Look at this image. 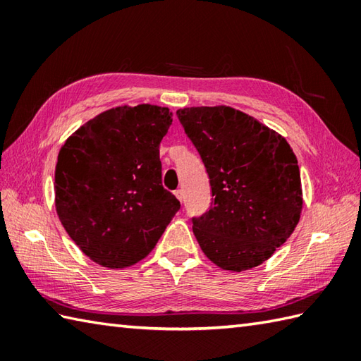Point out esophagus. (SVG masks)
Segmentation results:
<instances>
[{
	"label": "esophagus",
	"instance_id": "obj_1",
	"mask_svg": "<svg viewBox=\"0 0 361 361\" xmlns=\"http://www.w3.org/2000/svg\"><path fill=\"white\" fill-rule=\"evenodd\" d=\"M175 195H176V198H178L180 202H183V189H176L175 190Z\"/></svg>",
	"mask_w": 361,
	"mask_h": 361
}]
</instances>
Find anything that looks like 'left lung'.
I'll use <instances>...</instances> for the list:
<instances>
[{
	"instance_id": "8db88e82",
	"label": "left lung",
	"mask_w": 361,
	"mask_h": 361,
	"mask_svg": "<svg viewBox=\"0 0 361 361\" xmlns=\"http://www.w3.org/2000/svg\"><path fill=\"white\" fill-rule=\"evenodd\" d=\"M209 175L212 203L192 219L211 262L245 271L270 259L301 217L298 159L286 137L226 105L176 111Z\"/></svg>"
}]
</instances>
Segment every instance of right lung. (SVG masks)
<instances>
[{
  "mask_svg": "<svg viewBox=\"0 0 361 361\" xmlns=\"http://www.w3.org/2000/svg\"><path fill=\"white\" fill-rule=\"evenodd\" d=\"M172 124L166 106H116L68 137L56 166V211L93 262L127 268L155 248L180 209L161 183L159 142Z\"/></svg>",
  "mask_w": 361,
  "mask_h": 361,
  "instance_id": "add662e5",
  "label": "right lung"
}]
</instances>
